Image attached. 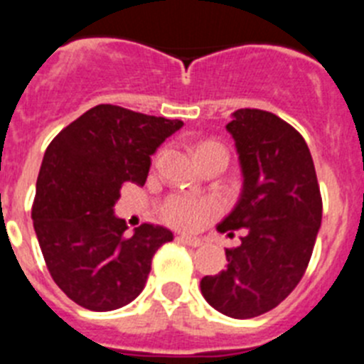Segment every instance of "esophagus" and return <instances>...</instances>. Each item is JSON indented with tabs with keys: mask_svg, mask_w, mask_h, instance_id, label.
I'll list each match as a JSON object with an SVG mask.
<instances>
[{
	"mask_svg": "<svg viewBox=\"0 0 364 364\" xmlns=\"http://www.w3.org/2000/svg\"><path fill=\"white\" fill-rule=\"evenodd\" d=\"M176 240L182 244H186V246H191V247H198L202 244L200 239H195V237H188V235H180V237H176Z\"/></svg>",
	"mask_w": 364,
	"mask_h": 364,
	"instance_id": "34e87169",
	"label": "esophagus"
}]
</instances>
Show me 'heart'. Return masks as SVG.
<instances>
[{
  "mask_svg": "<svg viewBox=\"0 0 364 364\" xmlns=\"http://www.w3.org/2000/svg\"><path fill=\"white\" fill-rule=\"evenodd\" d=\"M218 153L228 156L224 146L217 142H202L197 147V159L204 154ZM220 211V204L211 198H195L189 195H171L160 204L159 213L164 222L178 230H197L210 217Z\"/></svg>",
  "mask_w": 364,
  "mask_h": 364,
  "instance_id": "heart-1",
  "label": "heart"
}]
</instances>
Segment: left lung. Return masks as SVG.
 I'll list each match as a JSON object with an SVG mask.
<instances>
[{"mask_svg":"<svg viewBox=\"0 0 364 364\" xmlns=\"http://www.w3.org/2000/svg\"><path fill=\"white\" fill-rule=\"evenodd\" d=\"M237 146L244 186L235 210L217 226L244 230L226 250L228 266L200 281L215 310L250 319L279 306L302 279L323 217V198L304 138L277 114L239 109L226 125Z\"/></svg>","mask_w":364,"mask_h":364,"instance_id":"1","label":"left lung"}]
</instances>
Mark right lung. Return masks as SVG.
Listing matches in <instances>:
<instances>
[{
    "label": "right lung",
    "instance_id": "add662e5",
    "mask_svg": "<svg viewBox=\"0 0 364 364\" xmlns=\"http://www.w3.org/2000/svg\"><path fill=\"white\" fill-rule=\"evenodd\" d=\"M184 125L102 104L45 151L32 204L38 242L60 290L80 306L111 311L140 295L151 260L173 233L142 224L127 235L114 217L122 186H144L156 147Z\"/></svg>",
    "mask_w": 364,
    "mask_h": 364
}]
</instances>
